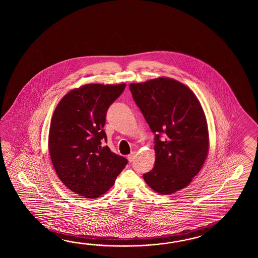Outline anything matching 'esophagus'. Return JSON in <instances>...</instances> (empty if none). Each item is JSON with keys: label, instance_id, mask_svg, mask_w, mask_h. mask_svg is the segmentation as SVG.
<instances>
[{"label": "esophagus", "instance_id": "obj_1", "mask_svg": "<svg viewBox=\"0 0 258 258\" xmlns=\"http://www.w3.org/2000/svg\"><path fill=\"white\" fill-rule=\"evenodd\" d=\"M135 158H136V153H135V152H132V153L129 154V155H128V157H127V159L129 160V162H133Z\"/></svg>", "mask_w": 258, "mask_h": 258}]
</instances>
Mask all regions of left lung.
I'll list each match as a JSON object with an SVG mask.
<instances>
[{
	"label": "left lung",
	"mask_w": 258,
	"mask_h": 258,
	"mask_svg": "<svg viewBox=\"0 0 258 258\" xmlns=\"http://www.w3.org/2000/svg\"><path fill=\"white\" fill-rule=\"evenodd\" d=\"M129 88L156 134L155 166L143 178L160 195L177 192L190 184L209 154L203 108L190 88L168 77L133 83Z\"/></svg>",
	"instance_id": "1"
}]
</instances>
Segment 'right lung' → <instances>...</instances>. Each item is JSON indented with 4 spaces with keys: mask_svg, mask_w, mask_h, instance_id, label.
Masks as SVG:
<instances>
[{
    "mask_svg": "<svg viewBox=\"0 0 258 258\" xmlns=\"http://www.w3.org/2000/svg\"><path fill=\"white\" fill-rule=\"evenodd\" d=\"M124 88L125 84L85 85L66 94L53 112L49 132L51 162L62 183L80 197L102 196L128 162L101 146L107 142V110Z\"/></svg>",
    "mask_w": 258,
    "mask_h": 258,
    "instance_id": "right-lung-1",
    "label": "right lung"
}]
</instances>
